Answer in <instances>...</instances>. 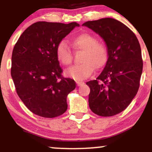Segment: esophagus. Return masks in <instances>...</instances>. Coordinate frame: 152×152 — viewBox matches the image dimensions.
<instances>
[{"mask_svg": "<svg viewBox=\"0 0 152 152\" xmlns=\"http://www.w3.org/2000/svg\"><path fill=\"white\" fill-rule=\"evenodd\" d=\"M76 84H77V86H81L82 84H83V82H81V81H77V82H76Z\"/></svg>", "mask_w": 152, "mask_h": 152, "instance_id": "1", "label": "esophagus"}]
</instances>
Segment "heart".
<instances>
[{"instance_id":"obj_1","label":"heart","mask_w":152,"mask_h":152,"mask_svg":"<svg viewBox=\"0 0 152 152\" xmlns=\"http://www.w3.org/2000/svg\"><path fill=\"white\" fill-rule=\"evenodd\" d=\"M73 48L76 51H83L81 58V64L76 65L66 71V75L76 81H83L93 74L94 68H104L109 60V50L105 44L99 42L93 35L83 33L78 35L71 41ZM56 58L61 64L70 65L73 54L67 43L64 40L59 41L56 48Z\"/></svg>"}]
</instances>
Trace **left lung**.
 I'll return each instance as SVG.
<instances>
[{
  "instance_id": "left-lung-1",
  "label": "left lung",
  "mask_w": 152,
  "mask_h": 152,
  "mask_svg": "<svg viewBox=\"0 0 152 152\" xmlns=\"http://www.w3.org/2000/svg\"><path fill=\"white\" fill-rule=\"evenodd\" d=\"M98 34L106 42L109 60L90 87L88 104L94 114L112 116L130 104L139 90L143 61L140 44L133 31L111 18L83 24Z\"/></svg>"
}]
</instances>
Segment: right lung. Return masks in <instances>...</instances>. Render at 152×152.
<instances>
[{
  "label": "right lung",
  "mask_w": 152,
  "mask_h": 152,
  "mask_svg": "<svg viewBox=\"0 0 152 152\" xmlns=\"http://www.w3.org/2000/svg\"><path fill=\"white\" fill-rule=\"evenodd\" d=\"M76 26H79L76 22L34 23L15 44L10 74L15 90L26 107L38 116L54 118L67 110V96L76 83L62 76L56 48Z\"/></svg>",
  "instance_id": "obj_1"
}]
</instances>
